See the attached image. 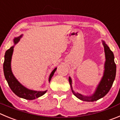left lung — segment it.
<instances>
[{"instance_id":"1","label":"left lung","mask_w":120,"mask_h":120,"mask_svg":"<svg viewBox=\"0 0 120 120\" xmlns=\"http://www.w3.org/2000/svg\"><path fill=\"white\" fill-rule=\"evenodd\" d=\"M102 42L105 55V62L104 64V75L100 82L98 84L95 91L92 95L88 97V96L83 95L78 92H75L73 90L72 81L71 78L70 77L69 78V81L73 94H74V95L82 101L94 102L103 98L110 90L113 82L115 80L116 75V64L114 62V54L112 51L109 49V47L106 44L105 41H103Z\"/></svg>"}]
</instances>
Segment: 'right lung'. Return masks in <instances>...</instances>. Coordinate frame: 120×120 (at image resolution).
I'll list each match as a JSON object with an SVG mask.
<instances>
[{
  "label": "right lung",
  "mask_w": 120,
  "mask_h": 120,
  "mask_svg": "<svg viewBox=\"0 0 120 120\" xmlns=\"http://www.w3.org/2000/svg\"><path fill=\"white\" fill-rule=\"evenodd\" d=\"M22 37V35H21L18 37L15 38L14 40H13L15 45L19 42L20 38ZM13 48H14V45L11 47L9 49H8L6 51L5 54H4V63H3L4 75L10 88L13 91V92L15 95H16L18 97L23 98V99L32 100V99H34L35 98L41 97V96L43 95L44 94L46 93L47 90H45V91H37V90H33L28 89V88L23 86L22 84L20 83L18 80L16 79V78L13 75L12 70H11V59H12V54H13ZM56 69L57 68H55L50 74L49 79V82H50L51 78L54 75V73L56 71Z\"/></svg>",
  "instance_id": "right-lung-1"
}]
</instances>
